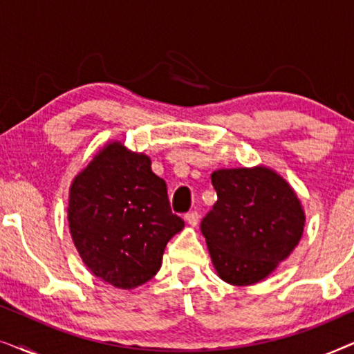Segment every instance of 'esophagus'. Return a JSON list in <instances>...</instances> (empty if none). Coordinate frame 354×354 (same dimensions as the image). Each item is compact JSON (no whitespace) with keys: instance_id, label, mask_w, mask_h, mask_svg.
<instances>
[{"instance_id":"esophagus-1","label":"esophagus","mask_w":354,"mask_h":354,"mask_svg":"<svg viewBox=\"0 0 354 354\" xmlns=\"http://www.w3.org/2000/svg\"><path fill=\"white\" fill-rule=\"evenodd\" d=\"M185 221H187L190 225H196L198 221H200V214H198L196 211L187 212V214H185Z\"/></svg>"}]
</instances>
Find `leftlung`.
<instances>
[{"label": "left lung", "instance_id": "1", "mask_svg": "<svg viewBox=\"0 0 354 354\" xmlns=\"http://www.w3.org/2000/svg\"><path fill=\"white\" fill-rule=\"evenodd\" d=\"M217 201L201 232L212 264L227 283L253 285L288 258L303 235L297 193L268 167L219 169L211 174Z\"/></svg>", "mask_w": 354, "mask_h": 354}]
</instances>
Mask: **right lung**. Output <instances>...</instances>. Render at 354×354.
Instances as JSON below:
<instances>
[{
    "label": "right lung",
    "instance_id": "right-lung-1",
    "mask_svg": "<svg viewBox=\"0 0 354 354\" xmlns=\"http://www.w3.org/2000/svg\"><path fill=\"white\" fill-rule=\"evenodd\" d=\"M67 217L86 268L125 290L158 272L167 241L185 225L149 158L120 143L104 147L74 178Z\"/></svg>",
    "mask_w": 354,
    "mask_h": 354
}]
</instances>
